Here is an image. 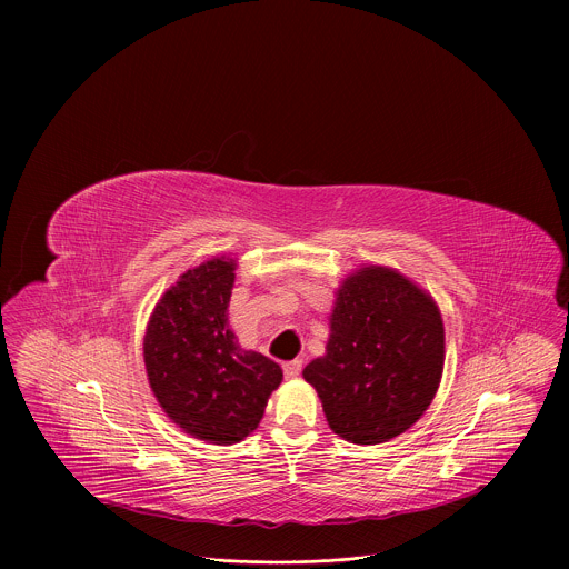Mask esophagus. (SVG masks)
Returning a JSON list of instances; mask_svg holds the SVG:
<instances>
[{
	"mask_svg": "<svg viewBox=\"0 0 569 569\" xmlns=\"http://www.w3.org/2000/svg\"><path fill=\"white\" fill-rule=\"evenodd\" d=\"M301 367H303L301 360H290V362H286V365H283L286 378H297V376L301 373Z\"/></svg>",
	"mask_w": 569,
	"mask_h": 569,
	"instance_id": "obj_1",
	"label": "esophagus"
}]
</instances>
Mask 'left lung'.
<instances>
[{
	"label": "left lung",
	"mask_w": 569,
	"mask_h": 569,
	"mask_svg": "<svg viewBox=\"0 0 569 569\" xmlns=\"http://www.w3.org/2000/svg\"><path fill=\"white\" fill-rule=\"evenodd\" d=\"M327 353L303 369L331 430L358 446L410 430L439 389L446 333L437 301L387 266L356 268L336 290Z\"/></svg>",
	"instance_id": "1"
}]
</instances>
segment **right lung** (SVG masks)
I'll list each match as a JSON object with an SVG mask.
<instances>
[{"label":"right lung","instance_id":"add662e5","mask_svg":"<svg viewBox=\"0 0 569 569\" xmlns=\"http://www.w3.org/2000/svg\"><path fill=\"white\" fill-rule=\"evenodd\" d=\"M233 272L231 257L189 268L154 303L143 336L159 408L187 435L216 446L252 435L283 380L274 360L242 349L229 329Z\"/></svg>","mask_w":569,"mask_h":569}]
</instances>
